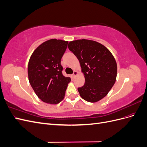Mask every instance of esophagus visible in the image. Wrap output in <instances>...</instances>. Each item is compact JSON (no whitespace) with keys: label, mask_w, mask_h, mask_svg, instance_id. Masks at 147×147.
I'll list each match as a JSON object with an SVG mask.
<instances>
[{"label":"esophagus","mask_w":147,"mask_h":147,"mask_svg":"<svg viewBox=\"0 0 147 147\" xmlns=\"http://www.w3.org/2000/svg\"><path fill=\"white\" fill-rule=\"evenodd\" d=\"M77 74H78V72H77V71H74V74H72V77H73V78H75V77H76L77 75Z\"/></svg>","instance_id":"obj_1"}]
</instances>
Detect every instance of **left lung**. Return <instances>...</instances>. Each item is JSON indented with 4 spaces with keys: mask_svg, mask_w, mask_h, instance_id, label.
Listing matches in <instances>:
<instances>
[{
    "mask_svg": "<svg viewBox=\"0 0 147 147\" xmlns=\"http://www.w3.org/2000/svg\"><path fill=\"white\" fill-rule=\"evenodd\" d=\"M68 48L79 60L85 78L84 85L78 88L80 95L90 102L104 98L117 78V65L112 53L102 44L86 39L70 42Z\"/></svg>",
    "mask_w": 147,
    "mask_h": 147,
    "instance_id": "1",
    "label": "left lung"
}]
</instances>
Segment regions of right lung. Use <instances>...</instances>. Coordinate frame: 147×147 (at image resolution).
I'll use <instances>...</instances> for the list:
<instances>
[{"instance_id":"add662e5","label":"right lung","mask_w":147,"mask_h":147,"mask_svg":"<svg viewBox=\"0 0 147 147\" xmlns=\"http://www.w3.org/2000/svg\"><path fill=\"white\" fill-rule=\"evenodd\" d=\"M67 44L62 40H49L35 49L29 59V83L38 98L47 104L59 103L70 82L63 75L61 64Z\"/></svg>"}]
</instances>
